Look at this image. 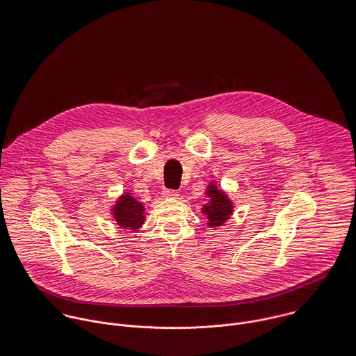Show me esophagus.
<instances>
[{"label":"esophagus","instance_id":"1","mask_svg":"<svg viewBox=\"0 0 356 356\" xmlns=\"http://www.w3.org/2000/svg\"><path fill=\"white\" fill-rule=\"evenodd\" d=\"M163 194H165V197H168V198H177V197H179V193H177L176 190H166Z\"/></svg>","mask_w":356,"mask_h":356}]
</instances>
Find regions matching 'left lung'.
<instances>
[{"label":"left lung","instance_id":"8db88e82","mask_svg":"<svg viewBox=\"0 0 356 356\" xmlns=\"http://www.w3.org/2000/svg\"><path fill=\"white\" fill-rule=\"evenodd\" d=\"M207 190V195L211 198V202L204 205L202 213L208 217V224L211 227H220L232 214V202L213 183L209 184Z\"/></svg>","mask_w":356,"mask_h":356}]
</instances>
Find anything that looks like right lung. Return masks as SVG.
I'll list each match as a JSON object with an SVG mask.
<instances>
[{
	"mask_svg": "<svg viewBox=\"0 0 356 356\" xmlns=\"http://www.w3.org/2000/svg\"><path fill=\"white\" fill-rule=\"evenodd\" d=\"M113 214L120 227L138 229L144 222V207L129 193H125L113 208Z\"/></svg>",
	"mask_w": 356,
	"mask_h": 356,
	"instance_id": "obj_1",
	"label": "right lung"
}]
</instances>
